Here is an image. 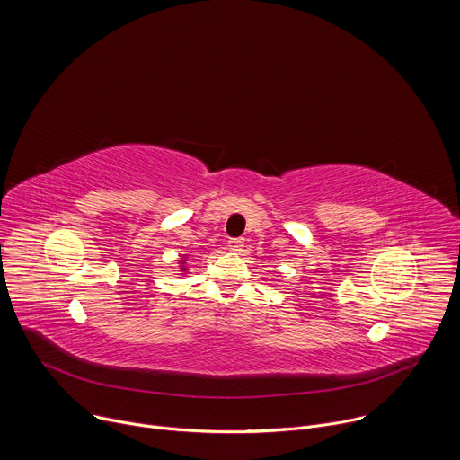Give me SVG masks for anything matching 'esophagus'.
Instances as JSON below:
<instances>
[{
  "label": "esophagus",
  "mask_w": 460,
  "mask_h": 460,
  "mask_svg": "<svg viewBox=\"0 0 460 460\" xmlns=\"http://www.w3.org/2000/svg\"><path fill=\"white\" fill-rule=\"evenodd\" d=\"M229 249L231 251H242L243 247V238H229Z\"/></svg>",
  "instance_id": "1"
}]
</instances>
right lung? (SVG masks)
I'll return each instance as SVG.
<instances>
[{
	"label": "right lung",
	"mask_w": 460,
	"mask_h": 460,
	"mask_svg": "<svg viewBox=\"0 0 460 460\" xmlns=\"http://www.w3.org/2000/svg\"><path fill=\"white\" fill-rule=\"evenodd\" d=\"M185 258H187V256H185ZM185 258H181V260H180V264H185ZM181 270L185 271V266H181Z\"/></svg>",
	"instance_id": "add662e5"
}]
</instances>
